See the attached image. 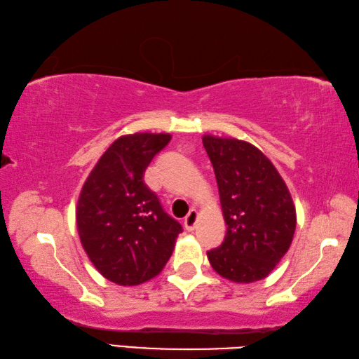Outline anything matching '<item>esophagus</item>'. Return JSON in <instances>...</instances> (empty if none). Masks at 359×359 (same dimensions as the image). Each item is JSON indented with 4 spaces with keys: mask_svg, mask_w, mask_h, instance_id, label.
I'll return each instance as SVG.
<instances>
[{
    "mask_svg": "<svg viewBox=\"0 0 359 359\" xmlns=\"http://www.w3.org/2000/svg\"><path fill=\"white\" fill-rule=\"evenodd\" d=\"M196 220H198V212L196 210H190L188 215L184 218V226L187 231H193L194 226H196Z\"/></svg>",
    "mask_w": 359,
    "mask_h": 359,
    "instance_id": "esophagus-1",
    "label": "esophagus"
}]
</instances>
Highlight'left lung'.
<instances>
[{"label": "left lung", "instance_id": "left-lung-1", "mask_svg": "<svg viewBox=\"0 0 359 359\" xmlns=\"http://www.w3.org/2000/svg\"><path fill=\"white\" fill-rule=\"evenodd\" d=\"M226 223L220 247L208 252L217 274L236 283L258 282L288 252L296 209L288 187L263 151L234 137L205 135Z\"/></svg>", "mask_w": 359, "mask_h": 359}]
</instances>
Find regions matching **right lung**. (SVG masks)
Segmentation results:
<instances>
[{
	"label": "right lung",
	"instance_id": "1",
	"mask_svg": "<svg viewBox=\"0 0 359 359\" xmlns=\"http://www.w3.org/2000/svg\"><path fill=\"white\" fill-rule=\"evenodd\" d=\"M171 135L135 133L111 144L85 180L76 222L85 253L102 277L123 287L150 280L171 258L177 220L144 184V172Z\"/></svg>",
	"mask_w": 359,
	"mask_h": 359
}]
</instances>
